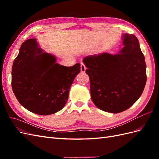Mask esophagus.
I'll return each instance as SVG.
<instances>
[{"mask_svg":"<svg viewBox=\"0 0 159 159\" xmlns=\"http://www.w3.org/2000/svg\"><path fill=\"white\" fill-rule=\"evenodd\" d=\"M80 67H81V72H85L86 70V68L83 62H81L80 63Z\"/></svg>","mask_w":159,"mask_h":159,"instance_id":"34e87169","label":"esophagus"}]
</instances>
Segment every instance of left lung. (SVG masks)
Here are the masks:
<instances>
[{"label": "left lung", "mask_w": 159, "mask_h": 159, "mask_svg": "<svg viewBox=\"0 0 159 159\" xmlns=\"http://www.w3.org/2000/svg\"><path fill=\"white\" fill-rule=\"evenodd\" d=\"M117 54L102 53L83 60L95 106L111 113L127 110L141 97L147 81L146 64L139 40L125 34Z\"/></svg>", "instance_id": "8db88e82"}]
</instances>
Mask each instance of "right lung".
<instances>
[{"label":"right lung","mask_w":159,"mask_h":159,"mask_svg":"<svg viewBox=\"0 0 159 159\" xmlns=\"http://www.w3.org/2000/svg\"><path fill=\"white\" fill-rule=\"evenodd\" d=\"M56 57L44 52L36 39L24 42L12 68V88L18 102L40 115L63 109L80 64L71 67L56 63Z\"/></svg>","instance_id":"right-lung-1"}]
</instances>
